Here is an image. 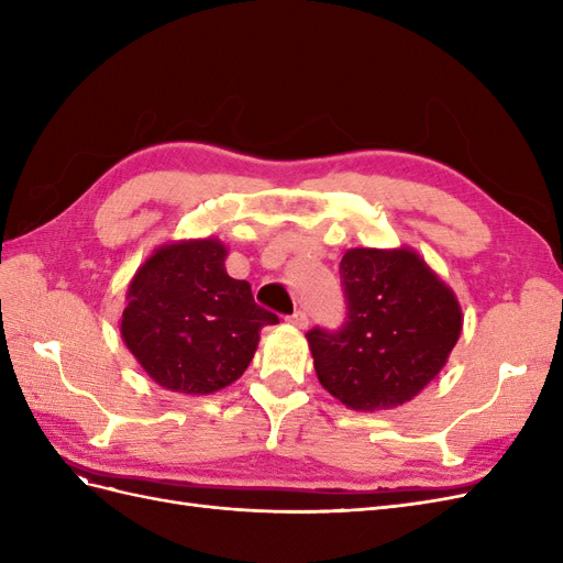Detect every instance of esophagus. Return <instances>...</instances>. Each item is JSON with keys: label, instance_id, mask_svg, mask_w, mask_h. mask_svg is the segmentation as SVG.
I'll use <instances>...</instances> for the list:
<instances>
[{"label": "esophagus", "instance_id": "obj_1", "mask_svg": "<svg viewBox=\"0 0 563 563\" xmlns=\"http://www.w3.org/2000/svg\"><path fill=\"white\" fill-rule=\"evenodd\" d=\"M286 321L291 323V327H296V329H308V314H305L302 310H298V312H294L291 317H286Z\"/></svg>", "mask_w": 563, "mask_h": 563}]
</instances>
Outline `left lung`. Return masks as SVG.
I'll return each mask as SVG.
<instances>
[{
  "mask_svg": "<svg viewBox=\"0 0 563 563\" xmlns=\"http://www.w3.org/2000/svg\"><path fill=\"white\" fill-rule=\"evenodd\" d=\"M347 321L308 331L321 387L354 411L411 401L446 366L463 331L451 288L408 249H350L340 261Z\"/></svg>",
  "mask_w": 563,
  "mask_h": 563,
  "instance_id": "obj_1",
  "label": "left lung"
}]
</instances>
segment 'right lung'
Segmentation results:
<instances>
[{
	"label": "right lung",
	"mask_w": 563,
	"mask_h": 563,
	"mask_svg": "<svg viewBox=\"0 0 563 563\" xmlns=\"http://www.w3.org/2000/svg\"><path fill=\"white\" fill-rule=\"evenodd\" d=\"M223 242L183 240L135 269L119 321L124 345L157 385L211 395L249 368L261 329L279 317L255 305L251 284L225 269Z\"/></svg>",
	"instance_id": "1"
}]
</instances>
